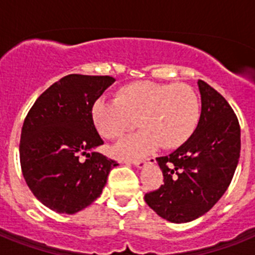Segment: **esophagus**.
<instances>
[{
    "label": "esophagus",
    "mask_w": 255,
    "mask_h": 255,
    "mask_svg": "<svg viewBox=\"0 0 255 255\" xmlns=\"http://www.w3.org/2000/svg\"><path fill=\"white\" fill-rule=\"evenodd\" d=\"M148 161H150V158L149 159H138V161H134V162H131V163L134 164L135 167L143 168L144 166H145V164L148 163Z\"/></svg>",
    "instance_id": "34e87169"
}]
</instances>
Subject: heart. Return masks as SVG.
Listing matches in <instances>:
<instances>
[{
	"mask_svg": "<svg viewBox=\"0 0 255 255\" xmlns=\"http://www.w3.org/2000/svg\"><path fill=\"white\" fill-rule=\"evenodd\" d=\"M199 98L186 84L135 82L117 91L115 101L100 98L92 119L103 138L119 139L139 126L140 131L114 148L123 159H136L155 148H177L190 138L199 121Z\"/></svg>",
	"mask_w": 255,
	"mask_h": 255,
	"instance_id": "1",
	"label": "heart"
}]
</instances>
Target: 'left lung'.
I'll return each mask as SVG.
<instances>
[{
  "label": "left lung",
  "instance_id": "left-lung-1",
  "mask_svg": "<svg viewBox=\"0 0 255 255\" xmlns=\"http://www.w3.org/2000/svg\"><path fill=\"white\" fill-rule=\"evenodd\" d=\"M202 112L197 129L171 154L158 157L163 185L144 199L173 224L190 222L217 203L233 180L240 157V125L224 97L198 80Z\"/></svg>",
  "mask_w": 255,
  "mask_h": 255
}]
</instances>
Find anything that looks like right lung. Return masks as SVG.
<instances>
[{
	"mask_svg": "<svg viewBox=\"0 0 255 255\" xmlns=\"http://www.w3.org/2000/svg\"><path fill=\"white\" fill-rule=\"evenodd\" d=\"M114 82L107 75L64 76L26 115L20 138L22 176L52 211L74 215L93 203L119 164L94 150L103 140L92 119V106Z\"/></svg>",
	"mask_w": 255,
	"mask_h": 255,
	"instance_id": "add662e5",
	"label": "right lung"
}]
</instances>
